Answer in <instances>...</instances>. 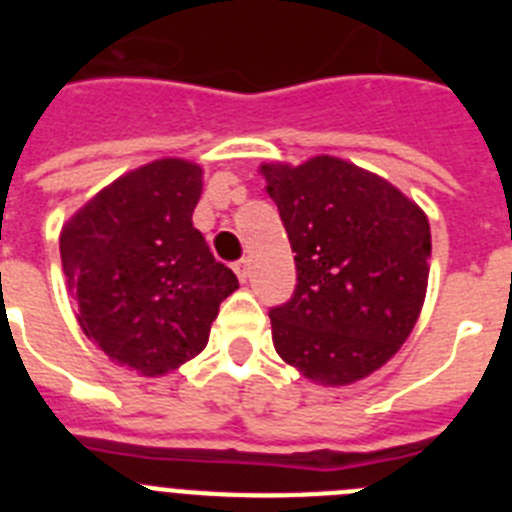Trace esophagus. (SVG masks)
I'll return each instance as SVG.
<instances>
[{"label":"esophagus","mask_w":512,"mask_h":512,"mask_svg":"<svg viewBox=\"0 0 512 512\" xmlns=\"http://www.w3.org/2000/svg\"><path fill=\"white\" fill-rule=\"evenodd\" d=\"M233 271H235V274H238V279H241V282H246V279H248V261L246 259L235 261Z\"/></svg>","instance_id":"obj_1"}]
</instances>
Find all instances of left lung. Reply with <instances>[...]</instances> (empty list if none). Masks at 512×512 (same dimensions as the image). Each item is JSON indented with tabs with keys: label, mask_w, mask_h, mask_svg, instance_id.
Masks as SVG:
<instances>
[{
	"label": "left lung",
	"mask_w": 512,
	"mask_h": 512,
	"mask_svg": "<svg viewBox=\"0 0 512 512\" xmlns=\"http://www.w3.org/2000/svg\"><path fill=\"white\" fill-rule=\"evenodd\" d=\"M261 171L297 266L292 297L269 310L274 348L312 382L364 379L397 354L420 315L428 217L390 182L341 158Z\"/></svg>",
	"instance_id": "left-lung-1"
}]
</instances>
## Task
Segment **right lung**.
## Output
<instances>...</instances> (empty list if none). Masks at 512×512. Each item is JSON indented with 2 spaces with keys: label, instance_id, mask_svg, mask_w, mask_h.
<instances>
[{
  "label": "right lung",
  "instance_id": "obj_1",
  "mask_svg": "<svg viewBox=\"0 0 512 512\" xmlns=\"http://www.w3.org/2000/svg\"><path fill=\"white\" fill-rule=\"evenodd\" d=\"M200 194V166L153 161L102 189L61 233L81 330L143 377L200 354L217 307L238 289L192 225Z\"/></svg>",
  "mask_w": 512,
  "mask_h": 512
}]
</instances>
